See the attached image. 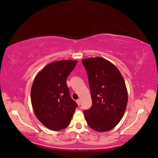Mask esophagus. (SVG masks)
<instances>
[{"label":"esophagus","instance_id":"1","mask_svg":"<svg viewBox=\"0 0 158 158\" xmlns=\"http://www.w3.org/2000/svg\"><path fill=\"white\" fill-rule=\"evenodd\" d=\"M80 102H81V101H80V99H77V100H76V103H78V106H80Z\"/></svg>","mask_w":158,"mask_h":158}]
</instances>
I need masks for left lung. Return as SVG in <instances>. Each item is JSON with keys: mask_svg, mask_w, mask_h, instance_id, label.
<instances>
[{"mask_svg": "<svg viewBox=\"0 0 158 158\" xmlns=\"http://www.w3.org/2000/svg\"><path fill=\"white\" fill-rule=\"evenodd\" d=\"M82 63L87 71L92 106L84 110L89 127L98 132L111 130L120 122L127 108L128 92L115 65L102 57L86 58Z\"/></svg>", "mask_w": 158, "mask_h": 158, "instance_id": "8db88e82", "label": "left lung"}]
</instances>
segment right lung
<instances>
[{"instance_id": "1", "label": "right lung", "mask_w": 158, "mask_h": 158, "mask_svg": "<svg viewBox=\"0 0 158 158\" xmlns=\"http://www.w3.org/2000/svg\"><path fill=\"white\" fill-rule=\"evenodd\" d=\"M77 60L52 62L40 71L31 89V102L35 114L50 130L59 131L67 127L77 104L70 98L66 79Z\"/></svg>"}]
</instances>
